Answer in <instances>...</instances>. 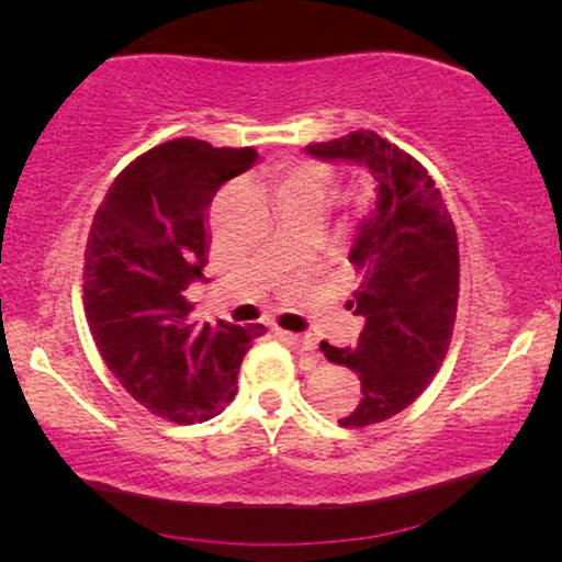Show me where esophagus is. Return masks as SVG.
<instances>
[{
	"label": "esophagus",
	"mask_w": 562,
	"mask_h": 562,
	"mask_svg": "<svg viewBox=\"0 0 562 562\" xmlns=\"http://www.w3.org/2000/svg\"><path fill=\"white\" fill-rule=\"evenodd\" d=\"M283 340L289 345H294L299 352H304V356H314L317 352V342H314V337L310 335H294V333H281Z\"/></svg>",
	"instance_id": "obj_1"
}]
</instances>
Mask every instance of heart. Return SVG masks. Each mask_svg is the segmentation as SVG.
<instances>
[{"instance_id": "b5f03b06", "label": "heart", "mask_w": 562, "mask_h": 562, "mask_svg": "<svg viewBox=\"0 0 562 562\" xmlns=\"http://www.w3.org/2000/svg\"><path fill=\"white\" fill-rule=\"evenodd\" d=\"M333 168L322 164V160H291V164L276 171V196H279V202H286V199H314V202L325 204L329 189H333Z\"/></svg>"}]
</instances>
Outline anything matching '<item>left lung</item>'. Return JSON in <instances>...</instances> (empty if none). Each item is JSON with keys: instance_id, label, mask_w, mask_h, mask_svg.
<instances>
[{"instance_id": "left-lung-1", "label": "left lung", "mask_w": 562, "mask_h": 562, "mask_svg": "<svg viewBox=\"0 0 562 562\" xmlns=\"http://www.w3.org/2000/svg\"><path fill=\"white\" fill-rule=\"evenodd\" d=\"M306 153L363 164L379 183L348 256L360 279L348 306L366 317L358 348L319 345L329 363L360 379V402L340 427H368L406 409L448 356L460 291L456 225L427 168L373 130Z\"/></svg>"}]
</instances>
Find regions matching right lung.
Wrapping results in <instances>:
<instances>
[{"label": "right lung", "instance_id": "add662e5", "mask_svg": "<svg viewBox=\"0 0 562 562\" xmlns=\"http://www.w3.org/2000/svg\"><path fill=\"white\" fill-rule=\"evenodd\" d=\"M256 148L176 137L137 156L106 191L83 252V310L99 356L156 417L194 425L235 398L263 325H199L187 289L206 266V210Z\"/></svg>", "mask_w": 562, "mask_h": 562}]
</instances>
